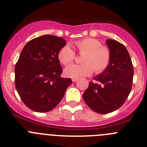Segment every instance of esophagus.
Segmentation results:
<instances>
[{
    "label": "esophagus",
    "mask_w": 147,
    "mask_h": 147,
    "mask_svg": "<svg viewBox=\"0 0 147 147\" xmlns=\"http://www.w3.org/2000/svg\"><path fill=\"white\" fill-rule=\"evenodd\" d=\"M72 82H77V81L78 80V79H77V78H72Z\"/></svg>",
    "instance_id": "34e87169"
}]
</instances>
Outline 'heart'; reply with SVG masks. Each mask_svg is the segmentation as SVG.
Wrapping results in <instances>:
<instances>
[{
  "label": "heart",
  "mask_w": 147,
  "mask_h": 147,
  "mask_svg": "<svg viewBox=\"0 0 147 147\" xmlns=\"http://www.w3.org/2000/svg\"><path fill=\"white\" fill-rule=\"evenodd\" d=\"M78 53L84 55L81 65H71L65 68V75L67 78H80L89 76L94 71L97 74L105 72L110 65L112 53L107 46L102 45L99 40L84 38L75 42ZM57 57L64 65L72 63L75 58V53L69 46L65 45L58 52Z\"/></svg>",
  "instance_id": "obj_1"
}]
</instances>
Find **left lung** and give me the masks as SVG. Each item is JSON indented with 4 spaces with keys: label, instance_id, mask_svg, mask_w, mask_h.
Listing matches in <instances>:
<instances>
[{
    "label": "left lung",
    "instance_id": "obj_1",
    "mask_svg": "<svg viewBox=\"0 0 147 147\" xmlns=\"http://www.w3.org/2000/svg\"><path fill=\"white\" fill-rule=\"evenodd\" d=\"M106 44L112 53L109 67L90 81L83 94L85 103L94 112L108 114L122 106L131 90L134 67L126 47L108 39Z\"/></svg>",
    "mask_w": 147,
    "mask_h": 147
}]
</instances>
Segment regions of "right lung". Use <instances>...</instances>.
Listing matches in <instances>:
<instances>
[{"label": "right lung", "mask_w": 147, "mask_h": 147, "mask_svg": "<svg viewBox=\"0 0 147 147\" xmlns=\"http://www.w3.org/2000/svg\"><path fill=\"white\" fill-rule=\"evenodd\" d=\"M66 45L60 37L45 35L31 40L22 50L15 68L19 96L32 110L47 112L62 100L71 78H63L57 54Z\"/></svg>", "instance_id": "obj_1"}]
</instances>
